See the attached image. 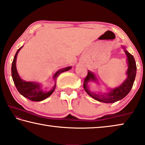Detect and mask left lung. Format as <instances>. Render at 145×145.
Returning a JSON list of instances; mask_svg holds the SVG:
<instances>
[{
	"mask_svg": "<svg viewBox=\"0 0 145 145\" xmlns=\"http://www.w3.org/2000/svg\"><path fill=\"white\" fill-rule=\"evenodd\" d=\"M124 49V52L127 55V61L128 64V69L126 72L127 78L125 81L120 86L115 88H109L107 92L104 93H95L89 90L88 87V83L89 82H97L98 79L96 76L92 72L88 71V75L84 81V88L88 95L93 99L104 103H114L123 99L129 94L133 86L135 78L136 75V64L133 56L131 55L127 51L124 46H121Z\"/></svg>",
	"mask_w": 145,
	"mask_h": 145,
	"instance_id": "left-lung-1",
	"label": "left lung"
}]
</instances>
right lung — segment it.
I'll return each instance as SVG.
<instances>
[{"mask_svg": "<svg viewBox=\"0 0 145 145\" xmlns=\"http://www.w3.org/2000/svg\"><path fill=\"white\" fill-rule=\"evenodd\" d=\"M23 47L21 46L14 55L13 63H12L11 67V75L13 78L14 84L15 85L17 90L22 95H23L24 97L27 98L31 101L34 102H39L42 101V100L46 99V98L50 97L54 91L55 90L56 86V78L59 76L60 73H63L66 71H68L72 68V67H68L67 68H64L63 69L57 71L56 73L53 76V78L55 80L56 83L55 85L52 89H50L48 91H43L41 88V86L39 82H27L25 80L22 79L20 77L18 72H17L16 67V57L20 49Z\"/></svg>", "mask_w": 145, "mask_h": 145, "instance_id": "add662e5", "label": "right lung"}]
</instances>
